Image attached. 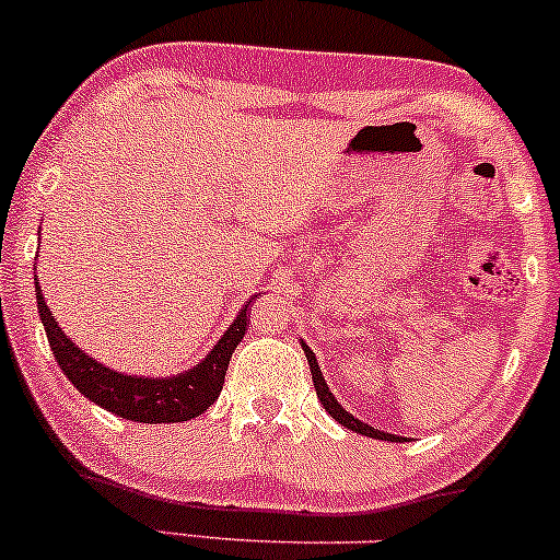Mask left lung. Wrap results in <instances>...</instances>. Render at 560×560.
Instances as JSON below:
<instances>
[{
  "instance_id": "obj_1",
  "label": "left lung",
  "mask_w": 560,
  "mask_h": 560,
  "mask_svg": "<svg viewBox=\"0 0 560 560\" xmlns=\"http://www.w3.org/2000/svg\"><path fill=\"white\" fill-rule=\"evenodd\" d=\"M302 350H305L307 363H311L313 387H316L318 400H320V405H324L326 413H329L334 421H339V423H342L345 429H352V432H358V434H363V436H374V440H384V442H397V440H400V436L387 434V432H378V429L369 427V423H363V421H358L355 416H352V413H347V410L342 408V405H339L337 400H334V395H331L329 384H326L324 374H320V369H318V363H316V355H313L311 347H307L305 342H302Z\"/></svg>"
}]
</instances>
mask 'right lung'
I'll use <instances>...</instances> for the list:
<instances>
[{
  "mask_svg": "<svg viewBox=\"0 0 560 560\" xmlns=\"http://www.w3.org/2000/svg\"><path fill=\"white\" fill-rule=\"evenodd\" d=\"M258 294H253V302ZM247 305L242 307L240 316L231 320V326L223 331L213 350L199 361L195 369L184 371L176 376L163 378H144V376H128L118 374V371L107 369V365L96 363L89 358L66 331L57 326V318L44 302L42 287L36 281V305L38 316H42L44 331H47L49 347L55 352V361L62 369L73 387L81 392L83 397L100 405V408L110 410V413L120 416V419L139 421V423H171V421H189L197 419L199 413L210 408L218 400L223 389V378H226V369L231 355H234L236 345L242 342L244 331H247Z\"/></svg>",
  "mask_w": 560,
  "mask_h": 560,
  "instance_id": "right-lung-1",
  "label": "right lung"
}]
</instances>
